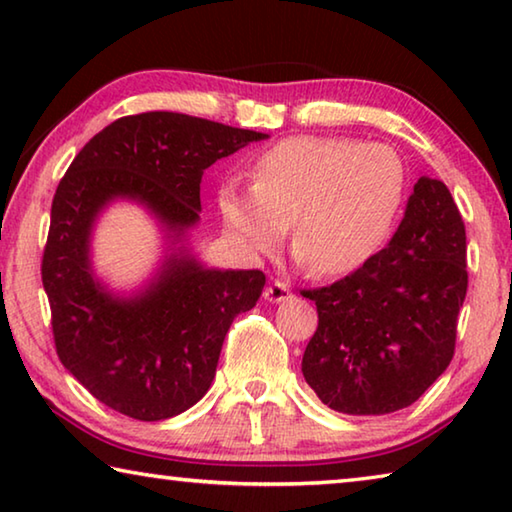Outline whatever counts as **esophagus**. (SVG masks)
Listing matches in <instances>:
<instances>
[{
	"instance_id": "34e87169",
	"label": "esophagus",
	"mask_w": 512,
	"mask_h": 512,
	"mask_svg": "<svg viewBox=\"0 0 512 512\" xmlns=\"http://www.w3.org/2000/svg\"><path fill=\"white\" fill-rule=\"evenodd\" d=\"M291 298H293V293H291V289L284 282L268 284L266 291H264V300L266 302H273V305H277V302H287Z\"/></svg>"
}]
</instances>
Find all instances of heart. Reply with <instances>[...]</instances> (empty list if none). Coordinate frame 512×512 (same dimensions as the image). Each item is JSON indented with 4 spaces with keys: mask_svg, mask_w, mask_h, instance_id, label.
<instances>
[{
    "mask_svg": "<svg viewBox=\"0 0 512 512\" xmlns=\"http://www.w3.org/2000/svg\"><path fill=\"white\" fill-rule=\"evenodd\" d=\"M253 185L216 192L228 237L248 255H271L289 237L300 264L323 277L357 271L384 246L400 214L406 167L379 142L296 135L253 164Z\"/></svg>",
    "mask_w": 512,
    "mask_h": 512,
    "instance_id": "1",
    "label": "heart"
}]
</instances>
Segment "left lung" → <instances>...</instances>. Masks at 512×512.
I'll return each instance as SVG.
<instances>
[{
  "instance_id": "8db88e82",
  "label": "left lung",
  "mask_w": 512,
  "mask_h": 512,
  "mask_svg": "<svg viewBox=\"0 0 512 512\" xmlns=\"http://www.w3.org/2000/svg\"><path fill=\"white\" fill-rule=\"evenodd\" d=\"M461 212L445 183L420 178L384 250L332 287L302 291L318 309L302 375L348 415L406 409L447 370L467 291Z\"/></svg>"
}]
</instances>
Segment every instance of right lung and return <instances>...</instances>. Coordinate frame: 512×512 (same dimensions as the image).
<instances>
[{
    "label": "right lung",
    "instance_id": "1",
    "mask_svg": "<svg viewBox=\"0 0 512 512\" xmlns=\"http://www.w3.org/2000/svg\"><path fill=\"white\" fill-rule=\"evenodd\" d=\"M266 137L180 112H142L112 121L69 164L51 205L42 284L60 361L110 409L167 420L212 386L225 334L255 307L266 277L196 257L201 178ZM115 202L142 206L163 239L159 264L131 292L112 290L91 259L93 230Z\"/></svg>",
    "mask_w": 512,
    "mask_h": 512
}]
</instances>
